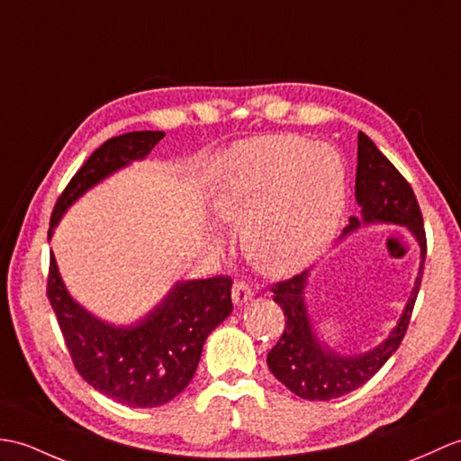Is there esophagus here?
Returning a JSON list of instances; mask_svg holds the SVG:
<instances>
[{
  "label": "esophagus",
  "mask_w": 461,
  "mask_h": 461,
  "mask_svg": "<svg viewBox=\"0 0 461 461\" xmlns=\"http://www.w3.org/2000/svg\"><path fill=\"white\" fill-rule=\"evenodd\" d=\"M231 298H233L235 306H245L253 298L251 286L243 281H235L233 288H231Z\"/></svg>",
  "instance_id": "obj_1"
}]
</instances>
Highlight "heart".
<instances>
[{"instance_id": "heart-1", "label": "heart", "mask_w": 461, "mask_h": 461, "mask_svg": "<svg viewBox=\"0 0 461 461\" xmlns=\"http://www.w3.org/2000/svg\"><path fill=\"white\" fill-rule=\"evenodd\" d=\"M210 206L243 227V249L265 275H294L322 253L346 206V167L328 145L267 135L231 149L212 170Z\"/></svg>"}]
</instances>
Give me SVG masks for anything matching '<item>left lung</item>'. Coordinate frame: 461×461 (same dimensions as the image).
Segmentation results:
<instances>
[{
	"label": "left lung",
	"instance_id": "obj_1",
	"mask_svg": "<svg viewBox=\"0 0 461 461\" xmlns=\"http://www.w3.org/2000/svg\"><path fill=\"white\" fill-rule=\"evenodd\" d=\"M356 200L361 206V218H349L344 235L356 231L363 223L366 226L367 223L404 226L414 235L420 248V269L397 326L377 348L357 353V356H341L318 339L304 296L310 271L294 275L293 279L273 286V301L283 308L286 322L281 339L267 356V366L288 391L306 401L344 397L375 375L401 346L422 281L426 233L419 202L406 178L361 131L357 135Z\"/></svg>",
	"mask_w": 461,
	"mask_h": 461
}]
</instances>
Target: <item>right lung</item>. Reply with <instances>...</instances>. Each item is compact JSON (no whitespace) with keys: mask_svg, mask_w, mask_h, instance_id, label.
Instances as JSON below:
<instances>
[{"mask_svg":"<svg viewBox=\"0 0 461 461\" xmlns=\"http://www.w3.org/2000/svg\"><path fill=\"white\" fill-rule=\"evenodd\" d=\"M163 137V131H131L95 149L59 196L49 238L62 213L82 194L115 170L145 158ZM47 296L82 379L105 397L133 409H153L185 391L194 377L210 331L233 310L231 279L220 275L176 283L165 301L139 322L113 326L90 314L68 294L52 253Z\"/></svg>","mask_w":461,"mask_h":461,"instance_id":"obj_1","label":"right lung"}]
</instances>
